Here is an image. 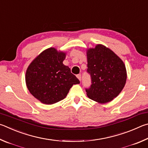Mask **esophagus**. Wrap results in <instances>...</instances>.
Listing matches in <instances>:
<instances>
[{"instance_id": "obj_1", "label": "esophagus", "mask_w": 148, "mask_h": 148, "mask_svg": "<svg viewBox=\"0 0 148 148\" xmlns=\"http://www.w3.org/2000/svg\"><path fill=\"white\" fill-rule=\"evenodd\" d=\"M77 78H78V79L79 80V81H81V75H79V74L77 75Z\"/></svg>"}]
</instances>
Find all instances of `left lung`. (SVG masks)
<instances>
[{"label": "left lung", "mask_w": 148, "mask_h": 148, "mask_svg": "<svg viewBox=\"0 0 148 148\" xmlns=\"http://www.w3.org/2000/svg\"><path fill=\"white\" fill-rule=\"evenodd\" d=\"M87 72L91 76L92 84L86 89L90 99L104 104L120 94L127 80L125 66L120 57L101 44L86 51Z\"/></svg>", "instance_id": "1"}]
</instances>
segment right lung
<instances>
[{
	"label": "right lung",
	"instance_id": "add662e5",
	"mask_svg": "<svg viewBox=\"0 0 148 148\" xmlns=\"http://www.w3.org/2000/svg\"><path fill=\"white\" fill-rule=\"evenodd\" d=\"M66 53L50 47L33 60L26 71L27 88L34 97L45 105L64 99L79 80L63 64Z\"/></svg>",
	"mask_w": 148,
	"mask_h": 148
}]
</instances>
